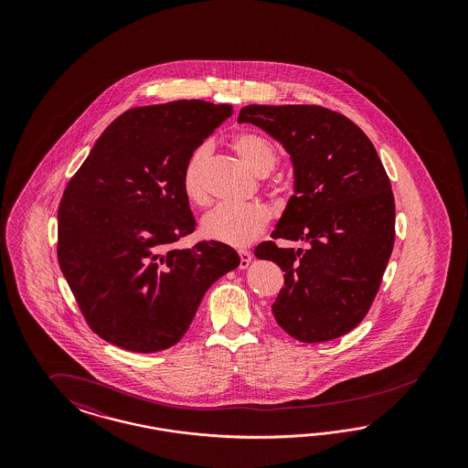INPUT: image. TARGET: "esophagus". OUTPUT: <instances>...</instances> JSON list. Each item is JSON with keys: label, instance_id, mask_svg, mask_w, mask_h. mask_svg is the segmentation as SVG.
Here are the masks:
<instances>
[{"label": "esophagus", "instance_id": "34e87169", "mask_svg": "<svg viewBox=\"0 0 468 468\" xmlns=\"http://www.w3.org/2000/svg\"><path fill=\"white\" fill-rule=\"evenodd\" d=\"M239 255H240L241 270H245V268H249V264H250V261H252V254H250V252H249V250H239Z\"/></svg>", "mask_w": 468, "mask_h": 468}]
</instances>
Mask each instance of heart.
<instances>
[{
  "instance_id": "1",
  "label": "heart",
  "mask_w": 468,
  "mask_h": 468,
  "mask_svg": "<svg viewBox=\"0 0 468 468\" xmlns=\"http://www.w3.org/2000/svg\"><path fill=\"white\" fill-rule=\"evenodd\" d=\"M231 145L241 161L259 176L268 175L276 165V151L272 144L259 133H237ZM207 156L209 149L200 145L190 154L185 165L182 188L186 200L196 206L207 202V190L204 184V166ZM270 219L271 209L262 202H249L239 206L221 204L202 218L200 231L207 240L221 241L231 247H245L268 227Z\"/></svg>"
}]
</instances>
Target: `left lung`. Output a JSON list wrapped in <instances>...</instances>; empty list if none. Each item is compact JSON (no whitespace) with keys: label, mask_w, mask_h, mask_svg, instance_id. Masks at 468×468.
Wrapping results in <instances>:
<instances>
[{"label":"left lung","mask_w":468,"mask_h":468,"mask_svg":"<svg viewBox=\"0 0 468 468\" xmlns=\"http://www.w3.org/2000/svg\"><path fill=\"white\" fill-rule=\"evenodd\" d=\"M239 122L280 142L292 163L293 196L271 237L309 243L293 250L262 241L254 250L284 272L274 319L303 343L340 338L367 314L395 243L383 163L352 120L323 106L250 104Z\"/></svg>","instance_id":"obj_1"}]
</instances>
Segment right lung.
Here are the masks:
<instances>
[{
    "label": "right lung",
    "instance_id": "right-lung-1",
    "mask_svg": "<svg viewBox=\"0 0 468 468\" xmlns=\"http://www.w3.org/2000/svg\"><path fill=\"white\" fill-rule=\"evenodd\" d=\"M229 104L132 108L101 133L58 209V261L102 340L153 354L184 338L209 286L240 264L221 241L178 249L196 229L182 178Z\"/></svg>",
    "mask_w": 468,
    "mask_h": 468
}]
</instances>
